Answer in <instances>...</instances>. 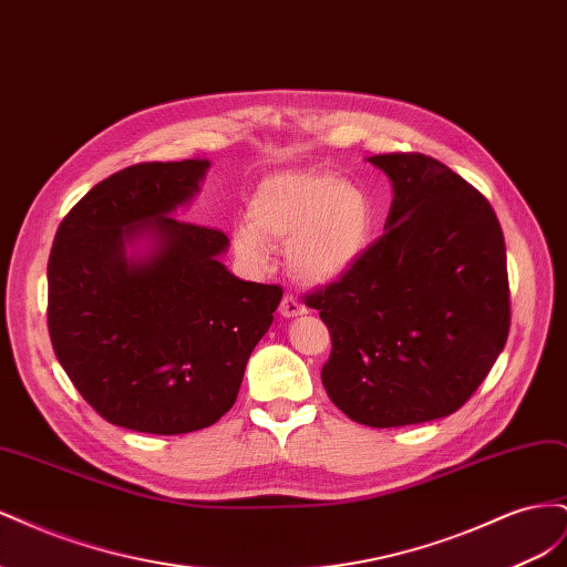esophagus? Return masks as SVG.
<instances>
[{
	"mask_svg": "<svg viewBox=\"0 0 567 567\" xmlns=\"http://www.w3.org/2000/svg\"><path fill=\"white\" fill-rule=\"evenodd\" d=\"M279 312H281V317L290 319V317H300V315H305L307 310H305V305H302L298 298H293V296H284V300H281V305H279Z\"/></svg>",
	"mask_w": 567,
	"mask_h": 567,
	"instance_id": "1",
	"label": "esophagus"
}]
</instances>
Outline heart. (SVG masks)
I'll list each match as a JSON object with an SVG mask.
<instances>
[{
    "instance_id": "b5f03b06",
    "label": "heart",
    "mask_w": 567,
    "mask_h": 567,
    "mask_svg": "<svg viewBox=\"0 0 567 567\" xmlns=\"http://www.w3.org/2000/svg\"><path fill=\"white\" fill-rule=\"evenodd\" d=\"M371 238V203L362 188L317 169L267 177L250 200V219L234 227V248L262 267L269 244H288V269L307 284H331L359 262Z\"/></svg>"
}]
</instances>
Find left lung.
<instances>
[{"instance_id": "obj_1", "label": "left lung", "mask_w": 567, "mask_h": 567, "mask_svg": "<svg viewBox=\"0 0 567 567\" xmlns=\"http://www.w3.org/2000/svg\"><path fill=\"white\" fill-rule=\"evenodd\" d=\"M369 163L392 182L385 234L305 298L329 326L321 383L357 423L398 427L454 414L504 350L511 293L489 200L423 153Z\"/></svg>"}]
</instances>
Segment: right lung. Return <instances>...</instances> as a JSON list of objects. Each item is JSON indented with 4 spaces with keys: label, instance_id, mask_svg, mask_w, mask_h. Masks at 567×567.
Wrapping results in <instances>:
<instances>
[{
    "label": "right lung",
    "instance_id": "obj_1",
    "mask_svg": "<svg viewBox=\"0 0 567 567\" xmlns=\"http://www.w3.org/2000/svg\"><path fill=\"white\" fill-rule=\"evenodd\" d=\"M208 167L120 169L73 205L49 252L59 362L99 416L136 433H194L225 416L284 296L219 262L225 231L173 217ZM144 237L150 252L127 256Z\"/></svg>",
    "mask_w": 567,
    "mask_h": 567
}]
</instances>
